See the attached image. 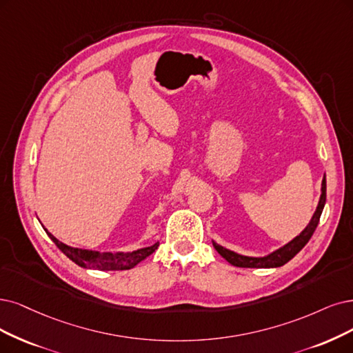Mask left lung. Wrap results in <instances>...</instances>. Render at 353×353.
<instances>
[{"label": "left lung", "mask_w": 353, "mask_h": 353, "mask_svg": "<svg viewBox=\"0 0 353 353\" xmlns=\"http://www.w3.org/2000/svg\"><path fill=\"white\" fill-rule=\"evenodd\" d=\"M324 203H325V174L321 181V196H320V201L317 205V210H316L314 215H312L310 224L304 228V231L299 234V236H296L288 244H285L283 247H281V249L272 252L270 254H268L265 257L243 256V254L234 253V252L225 249V247L216 244L215 241H212V244L215 247V250L232 266H237V268H279V266H283L285 263H288L299 250L303 249V247L311 239L312 234H314V231L319 225Z\"/></svg>", "instance_id": "8db88e82"}]
</instances>
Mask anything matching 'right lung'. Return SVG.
Listing matches in <instances>:
<instances>
[{
	"label": "right lung",
	"mask_w": 353,
	"mask_h": 353,
	"mask_svg": "<svg viewBox=\"0 0 353 353\" xmlns=\"http://www.w3.org/2000/svg\"><path fill=\"white\" fill-rule=\"evenodd\" d=\"M46 234L50 237V240L57 244L58 249L71 259L74 263L78 266L85 268V269H99V270H126L135 268L143 259H147L150 254H152L160 243H155L150 247H143V249H138L135 252L129 253H110V252H93V250H83V249H75V247H70L67 244L61 243L57 240L52 234L45 228Z\"/></svg>",
	"instance_id": "1"
}]
</instances>
